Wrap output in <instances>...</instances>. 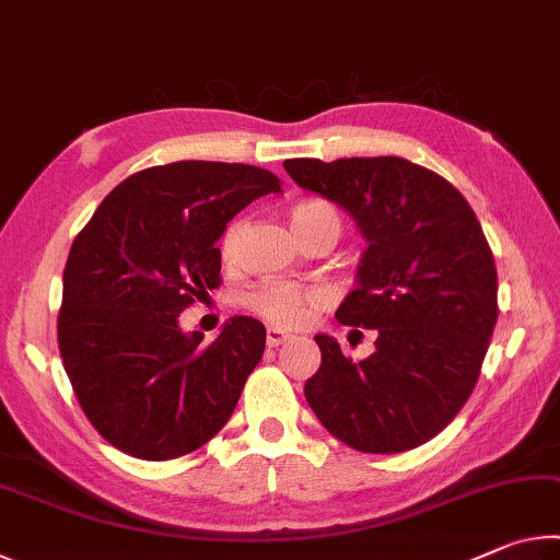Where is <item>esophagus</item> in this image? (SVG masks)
<instances>
[{
	"label": "esophagus",
	"mask_w": 560,
	"mask_h": 560,
	"mask_svg": "<svg viewBox=\"0 0 560 560\" xmlns=\"http://www.w3.org/2000/svg\"><path fill=\"white\" fill-rule=\"evenodd\" d=\"M289 340V336L283 334V330H279V328H269L267 330V346L269 348H279L281 343H287Z\"/></svg>",
	"instance_id": "obj_1"
}]
</instances>
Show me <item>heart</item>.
I'll return each mask as SVG.
<instances>
[{"instance_id": "b5f03b06", "label": "heart", "mask_w": 560, "mask_h": 560, "mask_svg": "<svg viewBox=\"0 0 560 560\" xmlns=\"http://www.w3.org/2000/svg\"><path fill=\"white\" fill-rule=\"evenodd\" d=\"M289 220L296 236H303L314 230H334L340 234V212L326 200H301L289 210ZM244 234V222L234 220L226 226L220 242V254L224 261H232L240 252V242ZM324 293L316 289H303L289 281H261L257 287L244 293V306L254 316L269 320L281 328H299L306 324L316 308L324 306Z\"/></svg>"}]
</instances>
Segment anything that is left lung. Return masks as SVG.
<instances>
[{
    "mask_svg": "<svg viewBox=\"0 0 560 560\" xmlns=\"http://www.w3.org/2000/svg\"><path fill=\"white\" fill-rule=\"evenodd\" d=\"M293 183L353 214L368 249L338 324L375 330V353L346 358L318 334L306 400L348 447L395 454L447 428L479 381L494 334L497 267L477 214L442 175L405 158L283 160Z\"/></svg>",
    "mask_w": 560,
    "mask_h": 560,
    "instance_id": "1",
    "label": "left lung"
}]
</instances>
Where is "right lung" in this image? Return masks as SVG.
Returning <instances> with one entry per match:
<instances>
[{
  "label": "right lung",
  "mask_w": 560,
  "mask_h": 560,
  "mask_svg": "<svg viewBox=\"0 0 560 560\" xmlns=\"http://www.w3.org/2000/svg\"><path fill=\"white\" fill-rule=\"evenodd\" d=\"M269 192H281V179L264 167L179 160L122 179L75 234L59 350L81 410L116 450L177 459L232 417L267 328L234 316L205 346L177 316L220 287L217 240Z\"/></svg>",
  "instance_id": "add662e5"
}]
</instances>
